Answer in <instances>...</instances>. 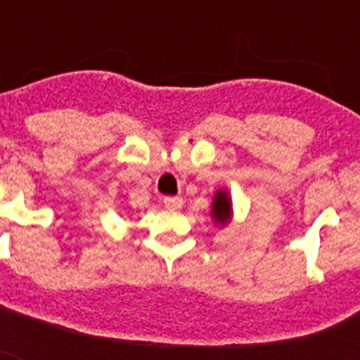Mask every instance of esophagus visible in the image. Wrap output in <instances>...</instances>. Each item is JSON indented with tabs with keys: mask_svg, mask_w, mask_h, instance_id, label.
<instances>
[{
	"mask_svg": "<svg viewBox=\"0 0 360 360\" xmlns=\"http://www.w3.org/2000/svg\"><path fill=\"white\" fill-rule=\"evenodd\" d=\"M164 205H166L168 209H172V211H179V209L183 207V198L179 196L164 198Z\"/></svg>",
	"mask_w": 360,
	"mask_h": 360,
	"instance_id": "esophagus-1",
	"label": "esophagus"
}]
</instances>
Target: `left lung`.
Returning a JSON list of instances; mask_svg holds the SVG:
<instances>
[{
    "mask_svg": "<svg viewBox=\"0 0 360 360\" xmlns=\"http://www.w3.org/2000/svg\"><path fill=\"white\" fill-rule=\"evenodd\" d=\"M231 217H233V203H231L230 192L226 188H219L214 192L213 203H211V219L214 224L224 228L231 222Z\"/></svg>",
    "mask_w": 360,
    "mask_h": 360,
    "instance_id": "left-lung-1",
    "label": "left lung"
}]
</instances>
